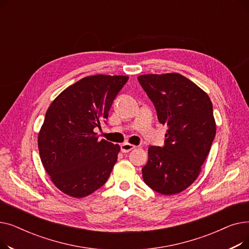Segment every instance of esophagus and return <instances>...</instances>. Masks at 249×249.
<instances>
[{
  "label": "esophagus",
  "mask_w": 249,
  "mask_h": 249,
  "mask_svg": "<svg viewBox=\"0 0 249 249\" xmlns=\"http://www.w3.org/2000/svg\"><path fill=\"white\" fill-rule=\"evenodd\" d=\"M136 148V146L132 145V144H129V143H123V144H121V151L122 152H129L130 150H132Z\"/></svg>",
  "instance_id": "obj_1"
}]
</instances>
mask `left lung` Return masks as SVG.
<instances>
[{"mask_svg":"<svg viewBox=\"0 0 249 249\" xmlns=\"http://www.w3.org/2000/svg\"><path fill=\"white\" fill-rule=\"evenodd\" d=\"M141 87L166 125L163 146L148 148L142 168L145 184L162 195H175L198 178L216 134L213 105L203 89L179 73L143 74Z\"/></svg>","mask_w":249,"mask_h":249,"instance_id":"8db88e82","label":"left lung"}]
</instances>
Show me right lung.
I'll list each match as a JSON object with an SVG mask.
<instances>
[{"label":"right lung","mask_w":249,"mask_h":249,"mask_svg":"<svg viewBox=\"0 0 249 249\" xmlns=\"http://www.w3.org/2000/svg\"><path fill=\"white\" fill-rule=\"evenodd\" d=\"M127 81L124 75L84 77L64 89L45 114L39 154L55 187L71 197L90 195L110 177L120 146L99 141L94 129L107 122L113 101Z\"/></svg>","instance_id":"add662e5"}]
</instances>
